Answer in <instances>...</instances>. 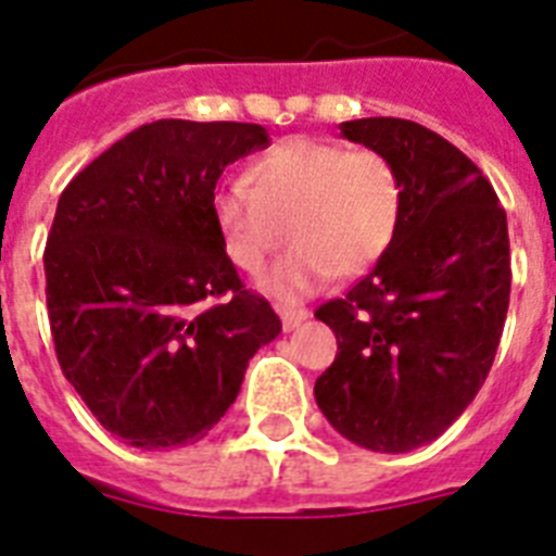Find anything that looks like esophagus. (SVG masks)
I'll return each instance as SVG.
<instances>
[{
	"instance_id": "34e87169",
	"label": "esophagus",
	"mask_w": 556,
	"mask_h": 556,
	"mask_svg": "<svg viewBox=\"0 0 556 556\" xmlns=\"http://www.w3.org/2000/svg\"><path fill=\"white\" fill-rule=\"evenodd\" d=\"M278 313H281L283 330H295L309 318V309H304V306H281Z\"/></svg>"
}]
</instances>
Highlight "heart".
<instances>
[{
	"label": "heart",
	"instance_id": "b5f03b06",
	"mask_svg": "<svg viewBox=\"0 0 556 556\" xmlns=\"http://www.w3.org/2000/svg\"><path fill=\"white\" fill-rule=\"evenodd\" d=\"M247 182L217 189L215 224L232 264L250 275L281 250L290 229L295 247L261 281L275 299H304L332 275L367 273L396 238L402 180L372 149L287 140L252 160Z\"/></svg>",
	"mask_w": 556,
	"mask_h": 556
}]
</instances>
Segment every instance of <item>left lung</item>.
<instances>
[{
	"label": "left lung",
	"mask_w": 556,
	"mask_h": 556,
	"mask_svg": "<svg viewBox=\"0 0 556 556\" xmlns=\"http://www.w3.org/2000/svg\"><path fill=\"white\" fill-rule=\"evenodd\" d=\"M402 180V217L381 261L344 299L315 309L339 355L315 402L341 437L407 454L442 437L494 364L510 299L505 208L454 143L399 117L341 123Z\"/></svg>",
	"instance_id": "left-lung-1"
}]
</instances>
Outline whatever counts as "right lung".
<instances>
[{
    "instance_id": "add662e5",
    "label": "right lung",
    "mask_w": 556,
    "mask_h": 556,
    "mask_svg": "<svg viewBox=\"0 0 556 556\" xmlns=\"http://www.w3.org/2000/svg\"><path fill=\"white\" fill-rule=\"evenodd\" d=\"M255 123L157 119L91 160L46 243V299L65 379L131 447L194 445L281 332L243 290L215 224L224 168L266 149Z\"/></svg>"
}]
</instances>
